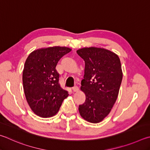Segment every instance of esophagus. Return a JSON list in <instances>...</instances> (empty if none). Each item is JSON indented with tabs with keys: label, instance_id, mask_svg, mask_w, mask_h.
Wrapping results in <instances>:
<instances>
[{
	"label": "esophagus",
	"instance_id": "obj_1",
	"mask_svg": "<svg viewBox=\"0 0 150 150\" xmlns=\"http://www.w3.org/2000/svg\"><path fill=\"white\" fill-rule=\"evenodd\" d=\"M72 90L74 92H77V91H79V88L77 86H75V87H73L72 88Z\"/></svg>",
	"mask_w": 150,
	"mask_h": 150
}]
</instances>
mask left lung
I'll return each instance as SVG.
<instances>
[{
  "label": "left lung",
  "mask_w": 150,
  "mask_h": 150,
  "mask_svg": "<svg viewBox=\"0 0 150 150\" xmlns=\"http://www.w3.org/2000/svg\"><path fill=\"white\" fill-rule=\"evenodd\" d=\"M76 52L85 61L80 90L86 100L78 107L80 115L86 121L99 123L111 112L119 95L122 79L120 60L114 52L101 47H84Z\"/></svg>",
  "instance_id": "1"
}]
</instances>
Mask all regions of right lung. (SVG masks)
I'll return each instance as SVG.
<instances>
[{
	"label": "right lung",
	"instance_id": "1",
	"mask_svg": "<svg viewBox=\"0 0 150 150\" xmlns=\"http://www.w3.org/2000/svg\"><path fill=\"white\" fill-rule=\"evenodd\" d=\"M71 51L67 47H44L34 50L26 59L22 74L23 90L29 106L38 116L53 117L68 96L60 88L56 67Z\"/></svg>",
	"mask_w": 150,
	"mask_h": 150
}]
</instances>
